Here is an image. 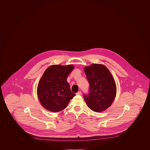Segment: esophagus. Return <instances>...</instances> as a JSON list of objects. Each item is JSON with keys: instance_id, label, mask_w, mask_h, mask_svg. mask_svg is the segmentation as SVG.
Masks as SVG:
<instances>
[{"instance_id": "obj_1", "label": "esophagus", "mask_w": 150, "mask_h": 150, "mask_svg": "<svg viewBox=\"0 0 150 150\" xmlns=\"http://www.w3.org/2000/svg\"><path fill=\"white\" fill-rule=\"evenodd\" d=\"M77 95H81V91H79L78 93H76Z\"/></svg>"}]
</instances>
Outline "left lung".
Segmentation results:
<instances>
[{"instance_id": "obj_1", "label": "left lung", "mask_w": 150, "mask_h": 150, "mask_svg": "<svg viewBox=\"0 0 150 150\" xmlns=\"http://www.w3.org/2000/svg\"><path fill=\"white\" fill-rule=\"evenodd\" d=\"M89 81L90 93L84 96L86 103L96 112L110 107L116 95V85L111 73L102 64H93L84 69Z\"/></svg>"}]
</instances>
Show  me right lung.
Segmentation results:
<instances>
[{
	"label": "right lung",
	"instance_id": "1",
	"mask_svg": "<svg viewBox=\"0 0 150 150\" xmlns=\"http://www.w3.org/2000/svg\"><path fill=\"white\" fill-rule=\"evenodd\" d=\"M74 68L72 64H53L45 70L37 88L38 99L44 108L53 112L61 111L75 96L67 81Z\"/></svg>",
	"mask_w": 150,
	"mask_h": 150
}]
</instances>
